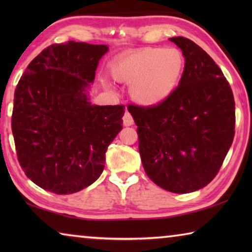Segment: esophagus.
<instances>
[{"instance_id": "esophagus-1", "label": "esophagus", "mask_w": 252, "mask_h": 252, "mask_svg": "<svg viewBox=\"0 0 252 252\" xmlns=\"http://www.w3.org/2000/svg\"><path fill=\"white\" fill-rule=\"evenodd\" d=\"M122 120H123V125H125L126 126H130L134 123L133 118H132V116L129 112H127V111H126L125 112V116H123Z\"/></svg>"}]
</instances>
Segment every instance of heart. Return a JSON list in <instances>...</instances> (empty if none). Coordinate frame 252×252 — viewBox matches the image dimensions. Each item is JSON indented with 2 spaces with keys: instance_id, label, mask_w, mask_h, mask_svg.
<instances>
[{
  "instance_id": "b5f03b06",
  "label": "heart",
  "mask_w": 252,
  "mask_h": 252,
  "mask_svg": "<svg viewBox=\"0 0 252 252\" xmlns=\"http://www.w3.org/2000/svg\"><path fill=\"white\" fill-rule=\"evenodd\" d=\"M185 57L177 49L149 48L132 53L112 67L113 78L132 84L131 97L143 106L160 104L177 88Z\"/></svg>"
}]
</instances>
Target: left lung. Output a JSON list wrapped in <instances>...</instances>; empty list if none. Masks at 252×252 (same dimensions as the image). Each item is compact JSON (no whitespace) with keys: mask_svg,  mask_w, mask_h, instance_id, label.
Masks as SVG:
<instances>
[{"mask_svg":"<svg viewBox=\"0 0 252 252\" xmlns=\"http://www.w3.org/2000/svg\"><path fill=\"white\" fill-rule=\"evenodd\" d=\"M170 41L186 63L179 85L160 104H129L138 126L139 152L147 176L174 193L210 183L234 136V99L222 71L206 51L187 37Z\"/></svg>","mask_w":252,"mask_h":252,"instance_id":"1","label":"left lung"}]
</instances>
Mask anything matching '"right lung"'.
Returning <instances> with one entry per match:
<instances>
[{
    "label": "right lung",
    "instance_id": "add662e5",
    "mask_svg": "<svg viewBox=\"0 0 252 252\" xmlns=\"http://www.w3.org/2000/svg\"><path fill=\"white\" fill-rule=\"evenodd\" d=\"M108 45L69 41L34 58L14 92L12 132L21 168L57 194L78 192L104 169L125 105H94L87 89Z\"/></svg>",
    "mask_w": 252,
    "mask_h": 252
}]
</instances>
